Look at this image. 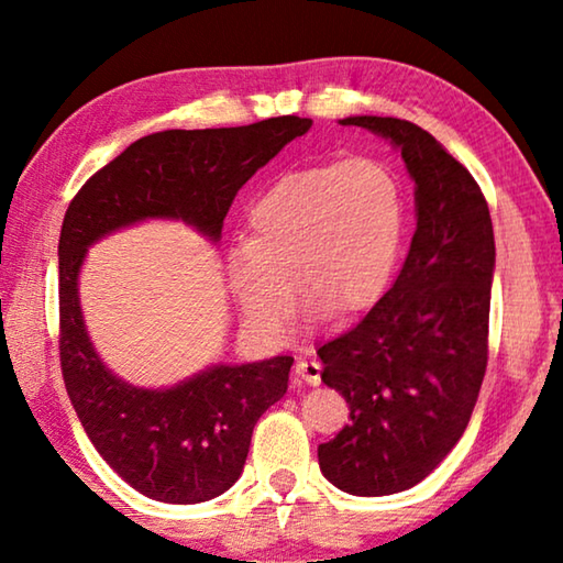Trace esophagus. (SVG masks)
Returning a JSON list of instances; mask_svg holds the SVG:
<instances>
[{"instance_id":"1","label":"esophagus","mask_w":563,"mask_h":563,"mask_svg":"<svg viewBox=\"0 0 563 563\" xmlns=\"http://www.w3.org/2000/svg\"><path fill=\"white\" fill-rule=\"evenodd\" d=\"M295 375L308 385H320V362L308 355L298 357V362H295Z\"/></svg>"}]
</instances>
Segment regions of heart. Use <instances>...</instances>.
<instances>
[{
    "label": "heart",
    "instance_id": "obj_1",
    "mask_svg": "<svg viewBox=\"0 0 563 563\" xmlns=\"http://www.w3.org/2000/svg\"><path fill=\"white\" fill-rule=\"evenodd\" d=\"M402 238L405 190L383 161L352 156L292 170L247 211L228 280L255 330L278 332L290 320L292 280L305 300L350 316L385 292Z\"/></svg>",
    "mask_w": 563,
    "mask_h": 563
}]
</instances>
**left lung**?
I'll return each mask as SVG.
<instances>
[{"label": "left lung", "mask_w": 563, "mask_h": 563, "mask_svg": "<svg viewBox=\"0 0 563 563\" xmlns=\"http://www.w3.org/2000/svg\"><path fill=\"white\" fill-rule=\"evenodd\" d=\"M387 139L415 180L417 228L397 280L355 328L318 345L322 383L350 424L318 446L320 470L355 497L415 487L460 442L487 369L494 231L470 170L432 133L347 117Z\"/></svg>", "instance_id": "left-lung-1"}]
</instances>
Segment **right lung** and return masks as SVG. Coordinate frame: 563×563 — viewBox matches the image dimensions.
Segmentation results:
<instances>
[{"label": "right lung", "mask_w": 563, "mask_h": 563, "mask_svg": "<svg viewBox=\"0 0 563 563\" xmlns=\"http://www.w3.org/2000/svg\"><path fill=\"white\" fill-rule=\"evenodd\" d=\"M310 119L235 129H170L144 136L97 170L66 208L59 235V355L66 393L97 452L148 499L198 504L231 489L253 427L288 389L292 357L211 365L174 387H136L93 350L79 273L103 235L151 218L184 221L218 243L233 198Z\"/></svg>", "instance_id": "obj_1"}]
</instances>
